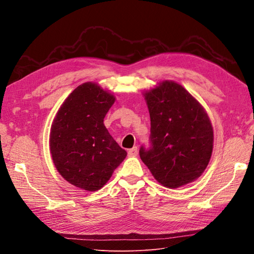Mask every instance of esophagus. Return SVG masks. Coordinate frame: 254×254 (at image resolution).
Returning a JSON list of instances; mask_svg holds the SVG:
<instances>
[{
    "label": "esophagus",
    "mask_w": 254,
    "mask_h": 254,
    "mask_svg": "<svg viewBox=\"0 0 254 254\" xmlns=\"http://www.w3.org/2000/svg\"><path fill=\"white\" fill-rule=\"evenodd\" d=\"M128 156L129 157H136L137 156V148L133 147L131 149L128 150Z\"/></svg>",
    "instance_id": "34e87169"
}]
</instances>
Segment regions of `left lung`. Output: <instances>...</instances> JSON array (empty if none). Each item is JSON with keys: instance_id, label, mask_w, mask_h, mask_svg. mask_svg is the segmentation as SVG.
<instances>
[{"instance_id": "obj_1", "label": "left lung", "mask_w": 254, "mask_h": 254, "mask_svg": "<svg viewBox=\"0 0 254 254\" xmlns=\"http://www.w3.org/2000/svg\"><path fill=\"white\" fill-rule=\"evenodd\" d=\"M150 115V147L140 157L155 179L176 189L195 181L212 156L213 127L203 107L175 81L144 93Z\"/></svg>"}]
</instances>
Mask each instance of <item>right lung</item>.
I'll return each mask as SVG.
<instances>
[{"label":"right lung","mask_w":254,"mask_h":254,"mask_svg":"<svg viewBox=\"0 0 254 254\" xmlns=\"http://www.w3.org/2000/svg\"><path fill=\"white\" fill-rule=\"evenodd\" d=\"M115 97L84 82L66 97L53 121L50 149L58 173L76 188L102 189L127 156L104 125Z\"/></svg>","instance_id":"obj_1"}]
</instances>
